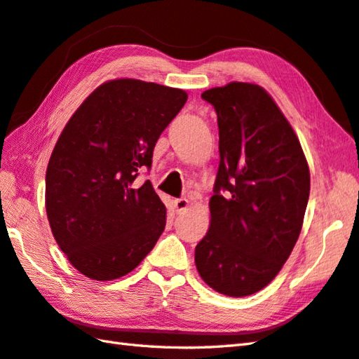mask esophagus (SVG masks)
<instances>
[{
  "mask_svg": "<svg viewBox=\"0 0 359 359\" xmlns=\"http://www.w3.org/2000/svg\"><path fill=\"white\" fill-rule=\"evenodd\" d=\"M172 207H174L175 212H177V215H180V212L187 211V208L189 207V202L187 199H174L172 201Z\"/></svg>",
  "mask_w": 359,
  "mask_h": 359,
  "instance_id": "esophagus-1",
  "label": "esophagus"
}]
</instances>
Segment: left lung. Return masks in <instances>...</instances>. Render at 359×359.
<instances>
[{"mask_svg": "<svg viewBox=\"0 0 359 359\" xmlns=\"http://www.w3.org/2000/svg\"><path fill=\"white\" fill-rule=\"evenodd\" d=\"M202 98L217 114L220 162L194 261L205 284L242 297L269 285L293 251L310 194L309 163L262 86L231 81Z\"/></svg>", "mask_w": 359, "mask_h": 359, "instance_id": "left-lung-1", "label": "left lung"}]
</instances>
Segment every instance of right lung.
<instances>
[{
    "instance_id": "1",
    "label": "right lung",
    "mask_w": 359,
    "mask_h": 359,
    "mask_svg": "<svg viewBox=\"0 0 359 359\" xmlns=\"http://www.w3.org/2000/svg\"><path fill=\"white\" fill-rule=\"evenodd\" d=\"M188 94L135 79L102 83L63 128L46 171V212L74 269L94 280L125 276L154 248L166 208L142 168Z\"/></svg>"
}]
</instances>
